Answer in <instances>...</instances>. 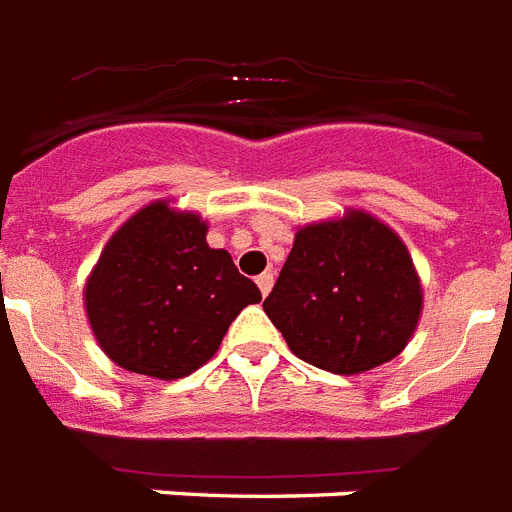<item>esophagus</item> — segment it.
<instances>
[{"label": "esophagus", "instance_id": "1", "mask_svg": "<svg viewBox=\"0 0 512 512\" xmlns=\"http://www.w3.org/2000/svg\"><path fill=\"white\" fill-rule=\"evenodd\" d=\"M272 282H275V275H272V272H264V275L256 277V285H259L261 296H267L269 290H272Z\"/></svg>", "mask_w": 512, "mask_h": 512}]
</instances>
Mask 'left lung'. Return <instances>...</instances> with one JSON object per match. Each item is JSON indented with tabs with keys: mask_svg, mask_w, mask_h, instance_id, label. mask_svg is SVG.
<instances>
[{
	"mask_svg": "<svg viewBox=\"0 0 512 512\" xmlns=\"http://www.w3.org/2000/svg\"><path fill=\"white\" fill-rule=\"evenodd\" d=\"M264 312L298 359L357 375L402 354L423 288L402 237L351 208L296 232Z\"/></svg>",
	"mask_w": 512,
	"mask_h": 512,
	"instance_id": "1",
	"label": "left lung"
}]
</instances>
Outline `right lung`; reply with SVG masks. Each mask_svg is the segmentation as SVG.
Segmentation results:
<instances>
[{
	"label": "right lung",
	"mask_w": 512,
	"mask_h": 512,
	"mask_svg": "<svg viewBox=\"0 0 512 512\" xmlns=\"http://www.w3.org/2000/svg\"><path fill=\"white\" fill-rule=\"evenodd\" d=\"M208 224L155 200L126 219L84 288L89 325L118 367L177 380L206 365L261 290L206 243Z\"/></svg>",
	"instance_id": "right-lung-1"
}]
</instances>
